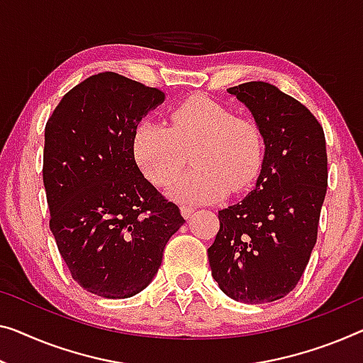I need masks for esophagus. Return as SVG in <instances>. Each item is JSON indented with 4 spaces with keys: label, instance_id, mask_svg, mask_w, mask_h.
I'll use <instances>...</instances> for the list:
<instances>
[{
    "label": "esophagus",
    "instance_id": "obj_1",
    "mask_svg": "<svg viewBox=\"0 0 363 363\" xmlns=\"http://www.w3.org/2000/svg\"><path fill=\"white\" fill-rule=\"evenodd\" d=\"M181 213L186 220L191 218L192 213H194V207H192V205H181Z\"/></svg>",
    "mask_w": 363,
    "mask_h": 363
}]
</instances>
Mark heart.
I'll list each match as a JSON object with an SVG mask.
<instances>
[{
	"instance_id": "heart-1",
	"label": "heart",
	"mask_w": 363,
	"mask_h": 363,
	"mask_svg": "<svg viewBox=\"0 0 363 363\" xmlns=\"http://www.w3.org/2000/svg\"><path fill=\"white\" fill-rule=\"evenodd\" d=\"M187 151H192L194 167L172 184L167 196L207 203L223 199L230 189L240 192L251 186L261 167L262 140L251 121L202 96L177 106L171 127L145 121L135 132V160L156 186H167L179 174Z\"/></svg>"
}]
</instances>
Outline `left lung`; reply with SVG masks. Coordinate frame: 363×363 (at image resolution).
<instances>
[{
	"label": "left lung",
	"mask_w": 363,
	"mask_h": 363,
	"mask_svg": "<svg viewBox=\"0 0 363 363\" xmlns=\"http://www.w3.org/2000/svg\"><path fill=\"white\" fill-rule=\"evenodd\" d=\"M226 91L251 112L264 156L252 191L218 212L207 254L220 290L257 305L289 295L310 261L328 187L326 140L315 116L277 86Z\"/></svg>",
	"instance_id": "1"
}]
</instances>
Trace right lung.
<instances>
[{
	"mask_svg": "<svg viewBox=\"0 0 363 363\" xmlns=\"http://www.w3.org/2000/svg\"><path fill=\"white\" fill-rule=\"evenodd\" d=\"M163 91L99 73L63 96L45 125L43 186L50 230L72 277L104 298L147 289L184 225L138 169L135 132Z\"/></svg>",
	"mask_w": 363,
	"mask_h": 363,
	"instance_id": "1",
	"label": "right lung"
}]
</instances>
